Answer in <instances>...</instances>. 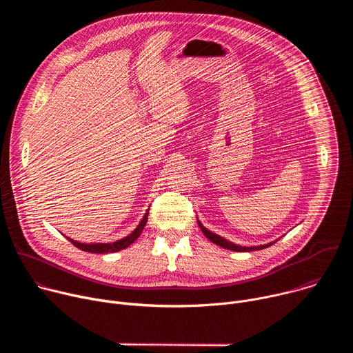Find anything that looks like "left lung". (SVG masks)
<instances>
[{
  "label": "left lung",
  "instance_id": "obj_1",
  "mask_svg": "<svg viewBox=\"0 0 353 353\" xmlns=\"http://www.w3.org/2000/svg\"><path fill=\"white\" fill-rule=\"evenodd\" d=\"M196 222H198V226H199V229L203 230V233L205 234V237L208 239V240H211L212 243H215V244H218V245H221V247H223V248H226V250H232V251H256V250H263V248H267V247H270L271 244H274V243H276V240H274V241H271V243H267V244H260V245H250V247H247V245H240V244H234V243H232V241H229V240H226L225 237H222V236H219V234H216V233H214V232H211V230H208L205 226H203V223H201L198 219H196ZM279 240V239H278Z\"/></svg>",
  "mask_w": 353,
  "mask_h": 353
}]
</instances>
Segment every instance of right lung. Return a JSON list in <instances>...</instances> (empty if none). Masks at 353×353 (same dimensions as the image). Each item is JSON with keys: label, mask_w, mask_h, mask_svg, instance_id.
Masks as SVG:
<instances>
[{"label": "right lung", "mask_w": 353, "mask_h": 353, "mask_svg": "<svg viewBox=\"0 0 353 353\" xmlns=\"http://www.w3.org/2000/svg\"><path fill=\"white\" fill-rule=\"evenodd\" d=\"M148 214H149V210L145 212L143 218L141 219L139 225L125 237L117 240V241H113V243H81V241H77L74 239H70L67 237L75 247L81 248L82 251H88V253H94V254H108V253H116V251H120V250H124L127 248L128 245H131L138 237L139 234L142 233L146 222H148Z\"/></svg>", "instance_id": "1"}]
</instances>
